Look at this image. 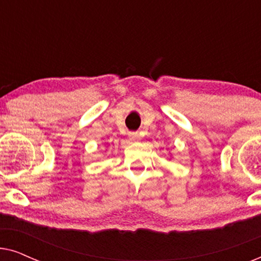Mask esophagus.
Returning a JSON list of instances; mask_svg holds the SVG:
<instances>
[{"label": "esophagus", "mask_w": 261, "mask_h": 261, "mask_svg": "<svg viewBox=\"0 0 261 261\" xmlns=\"http://www.w3.org/2000/svg\"><path fill=\"white\" fill-rule=\"evenodd\" d=\"M129 139L132 141H138L140 140V135H139V133H137V132H130Z\"/></svg>", "instance_id": "34e87169"}]
</instances>
